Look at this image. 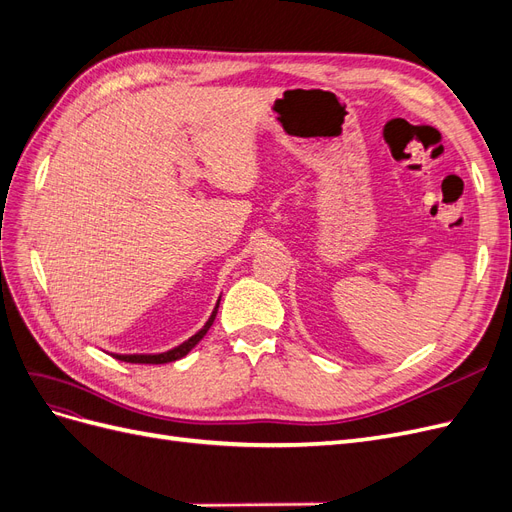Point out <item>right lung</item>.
<instances>
[{
	"label": "right lung",
	"mask_w": 512,
	"mask_h": 512,
	"mask_svg": "<svg viewBox=\"0 0 512 512\" xmlns=\"http://www.w3.org/2000/svg\"><path fill=\"white\" fill-rule=\"evenodd\" d=\"M222 299V297H220ZM220 299H218V303H215V307H213V312H211V316H209V320L203 324V329L200 331H196L190 339H185L183 344H179V346H175V348H170V350H164V352H136V354H117V352H108L111 356H115L117 361H123V363H147V365H162V363H170V361H177V359H181V356H185L188 354L200 339H203L205 335H207V331L211 329V324H213V320H215V314H218V307H220Z\"/></svg>",
	"instance_id": "1"
}]
</instances>
